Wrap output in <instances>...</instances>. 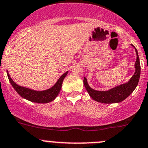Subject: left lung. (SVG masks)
Instances as JSON below:
<instances>
[{
    "mask_svg": "<svg viewBox=\"0 0 148 148\" xmlns=\"http://www.w3.org/2000/svg\"><path fill=\"white\" fill-rule=\"evenodd\" d=\"M135 48V47H134ZM136 52L137 59L135 63V71L133 75L131 77L128 82L122 84L113 88L106 91L95 90L92 89L88 85L87 79L84 77L83 83H84L85 89L88 91L90 96L94 100L102 103H117L123 101L132 93L137 87L139 82L140 76V58L138 56V53L136 48H135Z\"/></svg>",
    "mask_w": 148,
    "mask_h": 148,
    "instance_id": "obj_1",
    "label": "left lung"
}]
</instances>
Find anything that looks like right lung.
I'll return each instance as SVG.
<instances>
[{
	"label": "right lung",
	"mask_w": 148,
	"mask_h": 148,
	"mask_svg": "<svg viewBox=\"0 0 148 148\" xmlns=\"http://www.w3.org/2000/svg\"><path fill=\"white\" fill-rule=\"evenodd\" d=\"M68 71L62 75L60 78L58 80L56 83L53 85V87L49 89H47L45 90L38 91V90H33L29 89V88H25V87L21 86L16 84L12 78L10 77V75L7 71L8 77L10 81V84L13 87L16 92L21 95L23 98H25L29 101L33 102V103H48L50 102L53 101L58 96V95L60 92V89H61L63 81L65 76L68 74Z\"/></svg>",
	"instance_id": "add662e5"
}]
</instances>
